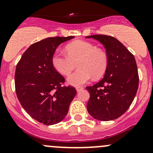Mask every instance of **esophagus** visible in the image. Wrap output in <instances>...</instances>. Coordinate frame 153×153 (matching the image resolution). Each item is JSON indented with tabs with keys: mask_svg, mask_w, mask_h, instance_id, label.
Masks as SVG:
<instances>
[{
	"mask_svg": "<svg viewBox=\"0 0 153 153\" xmlns=\"http://www.w3.org/2000/svg\"><path fill=\"white\" fill-rule=\"evenodd\" d=\"M83 89H84V88L81 87V86H78V87H76V90H77V92H80V91L82 90Z\"/></svg>",
	"mask_w": 153,
	"mask_h": 153,
	"instance_id": "1",
	"label": "esophagus"
}]
</instances>
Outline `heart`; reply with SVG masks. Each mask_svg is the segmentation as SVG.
<instances>
[{
	"label": "heart",
	"mask_w": 153,
	"mask_h": 153,
	"mask_svg": "<svg viewBox=\"0 0 153 153\" xmlns=\"http://www.w3.org/2000/svg\"><path fill=\"white\" fill-rule=\"evenodd\" d=\"M67 55L55 52L52 58L54 68L59 73L68 75L74 69L75 63L78 68L67 78V83L80 86L89 82L92 77L102 76L107 67V56L99 48L88 41L77 40L65 47Z\"/></svg>",
	"instance_id": "obj_1"
}]
</instances>
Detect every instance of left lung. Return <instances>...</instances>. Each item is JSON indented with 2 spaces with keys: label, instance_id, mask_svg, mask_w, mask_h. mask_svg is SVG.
<instances>
[{
  "label": "left lung",
  "instance_id": "obj_1",
  "mask_svg": "<svg viewBox=\"0 0 153 153\" xmlns=\"http://www.w3.org/2000/svg\"><path fill=\"white\" fill-rule=\"evenodd\" d=\"M106 49L107 67L104 78L86 88L89 92L87 111L99 121H111L123 115L133 101L138 88V69L134 55L118 40L109 35L86 36Z\"/></svg>",
  "mask_w": 153,
  "mask_h": 153
}]
</instances>
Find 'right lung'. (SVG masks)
Here are the masks:
<instances>
[{"mask_svg":"<svg viewBox=\"0 0 153 153\" xmlns=\"http://www.w3.org/2000/svg\"><path fill=\"white\" fill-rule=\"evenodd\" d=\"M75 37L47 38L32 44L21 56L15 74V92L24 110L46 125L64 119L76 89L61 86L65 81L52 65L57 47Z\"/></svg>","mask_w":153,"mask_h":153,"instance_id":"obj_1","label":"right lung"}]
</instances>
